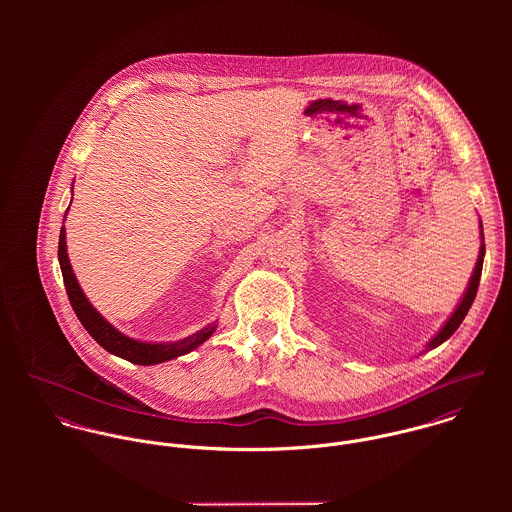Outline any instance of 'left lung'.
<instances>
[{
  "label": "left lung",
  "mask_w": 512,
  "mask_h": 512,
  "mask_svg": "<svg viewBox=\"0 0 512 512\" xmlns=\"http://www.w3.org/2000/svg\"><path fill=\"white\" fill-rule=\"evenodd\" d=\"M481 222V220H479ZM481 228V248H479V256H477V262H475V268H473V274H471V280L467 284V290L463 293L461 301L457 303L455 311L451 313V317L443 323V327L439 329L438 333L434 335V339H430V343L426 345V351H432L439 347L443 341H447L455 331L457 327L461 325V321L465 319L475 295H477V288H479V280H481V270H483V258H485V236H483V224H479Z\"/></svg>",
  "instance_id": "8db88e82"
}]
</instances>
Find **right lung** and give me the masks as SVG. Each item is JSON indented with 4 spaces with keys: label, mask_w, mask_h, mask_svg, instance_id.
<instances>
[{
    "label": "right lung",
    "mask_w": 512,
    "mask_h": 512,
    "mask_svg": "<svg viewBox=\"0 0 512 512\" xmlns=\"http://www.w3.org/2000/svg\"><path fill=\"white\" fill-rule=\"evenodd\" d=\"M67 213H69V209H67ZM59 264H61V272H63L69 301L73 305L76 317L84 325V329L90 333V337L102 349H106L108 353H112V355H116L124 361H130L134 365L149 366L177 359L181 355H187V353L195 351L217 329V321H215V323H209L207 327H203L201 331H197L195 335L185 337V339L175 341V343H149V341L132 339V337L120 333L112 323H108L96 311V307L88 301L84 292L80 290V286L76 282V276H74L71 260H69V254H67V230H65V226L61 228V236H59Z\"/></svg>",
    "instance_id": "obj_1"
}]
</instances>
